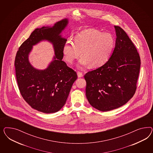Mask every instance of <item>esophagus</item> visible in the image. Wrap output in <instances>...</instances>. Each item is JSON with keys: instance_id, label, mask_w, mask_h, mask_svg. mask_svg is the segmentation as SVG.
<instances>
[{"instance_id": "1", "label": "esophagus", "mask_w": 153, "mask_h": 153, "mask_svg": "<svg viewBox=\"0 0 153 153\" xmlns=\"http://www.w3.org/2000/svg\"><path fill=\"white\" fill-rule=\"evenodd\" d=\"M77 75H78V77H83V74H82V72H79V71L77 72Z\"/></svg>"}]
</instances>
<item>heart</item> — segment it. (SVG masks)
I'll list each match as a JSON object with an SVG mask.
<instances>
[{
	"instance_id": "heart-1",
	"label": "heart",
	"mask_w": 153,
	"mask_h": 153,
	"mask_svg": "<svg viewBox=\"0 0 153 153\" xmlns=\"http://www.w3.org/2000/svg\"><path fill=\"white\" fill-rule=\"evenodd\" d=\"M116 41L111 33H102L95 29H87L80 32L72 39L66 41L62 48L65 60L72 63L79 59L78 66L82 68L91 65L97 68L109 59L115 47Z\"/></svg>"
}]
</instances>
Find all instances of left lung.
<instances>
[{"mask_svg": "<svg viewBox=\"0 0 153 153\" xmlns=\"http://www.w3.org/2000/svg\"><path fill=\"white\" fill-rule=\"evenodd\" d=\"M114 27L116 45L109 59L84 76L86 97L100 111L117 109L133 97L140 69V57L134 44L122 28Z\"/></svg>", "mask_w": 153, "mask_h": 153, "instance_id": "obj_1", "label": "left lung"}]
</instances>
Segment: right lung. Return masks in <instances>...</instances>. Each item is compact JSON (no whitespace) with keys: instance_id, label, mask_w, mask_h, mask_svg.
Wrapping results in <instances>:
<instances>
[{"instance_id":"right-lung-1","label":"right lung","mask_w":153,"mask_h":153,"mask_svg":"<svg viewBox=\"0 0 153 153\" xmlns=\"http://www.w3.org/2000/svg\"><path fill=\"white\" fill-rule=\"evenodd\" d=\"M68 23V19H64L53 27L36 28L19 48L15 58L16 76L22 97L34 109L44 113H55L65 105L77 79L76 72L62 60V48L67 39L60 33ZM44 39L53 44L55 56L46 69L37 70L29 63L28 54L33 45Z\"/></svg>"}]
</instances>
